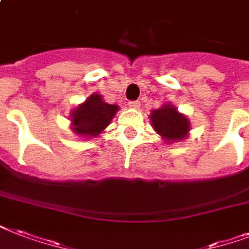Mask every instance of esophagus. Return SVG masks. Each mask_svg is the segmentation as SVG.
<instances>
[{"mask_svg":"<svg viewBox=\"0 0 249 249\" xmlns=\"http://www.w3.org/2000/svg\"><path fill=\"white\" fill-rule=\"evenodd\" d=\"M128 106L129 107H130V108H140V106H141V103L138 101H130L128 103Z\"/></svg>","mask_w":249,"mask_h":249,"instance_id":"obj_1","label":"esophagus"}]
</instances>
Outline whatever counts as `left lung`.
Listing matches in <instances>:
<instances>
[{"label": "left lung", "mask_w": 249, "mask_h": 249, "mask_svg": "<svg viewBox=\"0 0 249 249\" xmlns=\"http://www.w3.org/2000/svg\"><path fill=\"white\" fill-rule=\"evenodd\" d=\"M152 126L166 142L181 141L187 136L190 129L189 120L172 106H163L161 108L152 111L150 115Z\"/></svg>", "instance_id": "obj_1"}]
</instances>
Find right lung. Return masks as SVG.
I'll return each instance as SVG.
<instances>
[{"label":"right lung","mask_w":249,"mask_h":249,"mask_svg":"<svg viewBox=\"0 0 249 249\" xmlns=\"http://www.w3.org/2000/svg\"><path fill=\"white\" fill-rule=\"evenodd\" d=\"M119 106L108 105L101 95L93 94L72 112V130L85 137H97L111 123Z\"/></svg>","instance_id":"1"}]
</instances>
